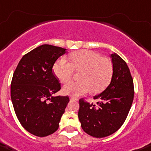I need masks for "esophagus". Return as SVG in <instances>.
Here are the masks:
<instances>
[{
    "mask_svg": "<svg viewBox=\"0 0 151 151\" xmlns=\"http://www.w3.org/2000/svg\"><path fill=\"white\" fill-rule=\"evenodd\" d=\"M70 100H76V101L78 100L77 98H76V97H71L70 98Z\"/></svg>",
    "mask_w": 151,
    "mask_h": 151,
    "instance_id": "1",
    "label": "esophagus"
}]
</instances>
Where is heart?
Wrapping results in <instances>:
<instances>
[{
  "instance_id": "1",
  "label": "heart",
  "mask_w": 151,
  "mask_h": 151,
  "mask_svg": "<svg viewBox=\"0 0 151 151\" xmlns=\"http://www.w3.org/2000/svg\"><path fill=\"white\" fill-rule=\"evenodd\" d=\"M68 58L69 63L60 59L54 63V74L62 83H67L73 78L75 72H80L81 81L65 84L63 88L65 94L77 97L90 91L99 93L108 86L113 74L110 59L90 50L73 52Z\"/></svg>"
}]
</instances>
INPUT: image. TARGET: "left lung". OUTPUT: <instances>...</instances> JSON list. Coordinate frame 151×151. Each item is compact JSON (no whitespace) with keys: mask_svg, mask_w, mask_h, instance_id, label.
I'll use <instances>...</instances> for the list:
<instances>
[{"mask_svg":"<svg viewBox=\"0 0 151 151\" xmlns=\"http://www.w3.org/2000/svg\"><path fill=\"white\" fill-rule=\"evenodd\" d=\"M113 74L110 83L94 96L96 105L79 100L78 119L85 132L101 138L116 132L123 125L132 105L134 83L127 63L116 53L110 55Z\"/></svg>","mask_w":151,"mask_h":151,"instance_id":"obj_1","label":"left lung"}]
</instances>
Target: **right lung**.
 <instances>
[{"label":"right lung","mask_w":151,"mask_h":151,"mask_svg":"<svg viewBox=\"0 0 151 151\" xmlns=\"http://www.w3.org/2000/svg\"><path fill=\"white\" fill-rule=\"evenodd\" d=\"M66 49L43 44L24 54L14 73L11 98L19 122L32 134L46 137L55 132L68 96H57L61 88L52 68Z\"/></svg>","instance_id":"right-lung-1"}]
</instances>
